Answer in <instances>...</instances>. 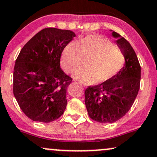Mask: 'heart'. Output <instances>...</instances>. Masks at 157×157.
<instances>
[{
	"label": "heart",
	"mask_w": 157,
	"mask_h": 157,
	"mask_svg": "<svg viewBox=\"0 0 157 157\" xmlns=\"http://www.w3.org/2000/svg\"><path fill=\"white\" fill-rule=\"evenodd\" d=\"M88 59L87 67H78L73 77L85 83H105L116 76L125 63V56L110 40L98 35H89L78 43L71 42L62 51L61 66L67 73L71 72Z\"/></svg>",
	"instance_id": "1"
}]
</instances>
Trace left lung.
<instances>
[{
	"mask_svg": "<svg viewBox=\"0 0 157 157\" xmlns=\"http://www.w3.org/2000/svg\"><path fill=\"white\" fill-rule=\"evenodd\" d=\"M110 31L124 54L125 64L111 80L85 90L89 116L98 123H113L125 116L136 98L141 81V66L134 49L124 37Z\"/></svg>",
	"mask_w": 157,
	"mask_h": 157,
	"instance_id": "left-lung-1",
	"label": "left lung"
}]
</instances>
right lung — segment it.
I'll return each mask as SVG.
<instances>
[{"instance_id":"add662e5","label":"right lung","mask_w":157,"mask_h":157,"mask_svg":"<svg viewBox=\"0 0 157 157\" xmlns=\"http://www.w3.org/2000/svg\"><path fill=\"white\" fill-rule=\"evenodd\" d=\"M76 36L69 30L44 29L21 49L13 71V95L33 121L50 123L63 114L72 79L60 67L63 49Z\"/></svg>"}]
</instances>
